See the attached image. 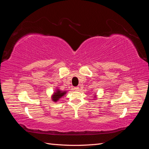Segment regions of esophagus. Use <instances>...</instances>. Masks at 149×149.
Masks as SVG:
<instances>
[{"label": "esophagus", "instance_id": "34e87169", "mask_svg": "<svg viewBox=\"0 0 149 149\" xmlns=\"http://www.w3.org/2000/svg\"><path fill=\"white\" fill-rule=\"evenodd\" d=\"M79 87L78 86H76V87H74V89L75 90V91H78V90H79Z\"/></svg>", "mask_w": 149, "mask_h": 149}]
</instances>
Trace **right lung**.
Listing matches in <instances>:
<instances>
[{
    "mask_svg": "<svg viewBox=\"0 0 149 149\" xmlns=\"http://www.w3.org/2000/svg\"><path fill=\"white\" fill-rule=\"evenodd\" d=\"M66 93V91H60V89H57L56 92L54 93V94L52 96V100L54 102H56L58 100H60V98L63 96Z\"/></svg>",
    "mask_w": 149,
    "mask_h": 149,
    "instance_id": "add662e5",
    "label": "right lung"
}]
</instances>
